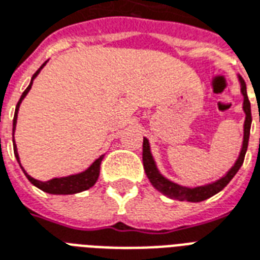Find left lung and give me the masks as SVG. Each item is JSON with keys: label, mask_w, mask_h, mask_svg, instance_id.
Instances as JSON below:
<instances>
[{"label": "left lung", "mask_w": 260, "mask_h": 260, "mask_svg": "<svg viewBox=\"0 0 260 260\" xmlns=\"http://www.w3.org/2000/svg\"><path fill=\"white\" fill-rule=\"evenodd\" d=\"M240 82H241V93L244 96V111H245V124H244V142L243 149L240 153V157L236 161V164L233 167L228 174L224 175L223 178H220L216 182H213L211 184H205V186H199V187H183L179 184L171 182L168 179H165L162 175L159 174L158 169L155 167L153 155L150 153L149 140L143 138V168L146 171V175L149 178L150 183L154 186L155 189L161 191L165 196H168L171 199L179 200V201H191V203H200L204 200L212 197L216 193H219L220 190H223L228 183L234 178V175L237 174L238 169L241 168V165L244 162V157L247 153L248 149V140H249V131H251V122H252V115H251V103L248 99L247 95V85L244 80L240 77Z\"/></svg>", "instance_id": "left-lung-1"}]
</instances>
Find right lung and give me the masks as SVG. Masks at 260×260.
<instances>
[{
  "label": "right lung",
  "instance_id": "1",
  "mask_svg": "<svg viewBox=\"0 0 260 260\" xmlns=\"http://www.w3.org/2000/svg\"><path fill=\"white\" fill-rule=\"evenodd\" d=\"M47 63V61H45ZM45 63L42 64L40 69H38L36 73H34V76L31 78V82H30V85L26 88V91L23 92L22 96H20V99L17 102L16 105V110H15V117H13V132H15V126H16V120H17V110H19V106L22 103V101L24 99V96L27 95L28 91H30V88L32 85V80L37 77V74L40 73L42 67L45 66ZM13 151H15V155H16L17 161H19V154H17V150H16V145H13ZM102 159H103V155H101L99 158L96 159L95 162L89 167V168L81 172V174H77V175H71V176H66V178H55L51 179V180H48V182H40L37 179L31 178L30 175L26 174V171L23 169V172L24 175L27 176V179L31 182L34 186H37L38 189H41L42 191H45V193L49 194H74V193H80V191H84V190H88L89 187H92L93 184L96 183V180L99 178V172H101V162ZM19 164H20V161H19Z\"/></svg>",
  "mask_w": 260,
  "mask_h": 260
}]
</instances>
